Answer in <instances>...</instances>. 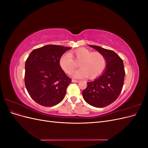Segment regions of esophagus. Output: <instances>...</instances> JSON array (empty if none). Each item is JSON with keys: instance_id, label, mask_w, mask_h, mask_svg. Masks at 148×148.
Segmentation results:
<instances>
[{"instance_id": "esophagus-1", "label": "esophagus", "mask_w": 148, "mask_h": 148, "mask_svg": "<svg viewBox=\"0 0 148 148\" xmlns=\"http://www.w3.org/2000/svg\"><path fill=\"white\" fill-rule=\"evenodd\" d=\"M71 82H72L73 83H78L79 81V80H76V79H72L71 80Z\"/></svg>"}]
</instances>
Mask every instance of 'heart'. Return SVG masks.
Instances as JSON below:
<instances>
[{
	"label": "heart",
	"mask_w": 148,
	"mask_h": 148,
	"mask_svg": "<svg viewBox=\"0 0 148 148\" xmlns=\"http://www.w3.org/2000/svg\"><path fill=\"white\" fill-rule=\"evenodd\" d=\"M74 59L73 60V59ZM79 64L81 69L71 73L75 78L87 77L94 79L104 71L106 66V59L102 53L93 52L86 48H79L69 53L62 55L59 65L65 73H70Z\"/></svg>",
	"instance_id": "1"
}]
</instances>
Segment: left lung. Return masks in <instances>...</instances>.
Returning <instances> with one entry per match:
<instances>
[{
    "label": "left lung",
    "mask_w": 148,
    "mask_h": 148,
    "mask_svg": "<svg viewBox=\"0 0 148 148\" xmlns=\"http://www.w3.org/2000/svg\"><path fill=\"white\" fill-rule=\"evenodd\" d=\"M89 46L104 56L106 66L100 77L87 83L83 97L89 105L104 107L117 99L122 91L125 75L123 62L113 51L97 46Z\"/></svg>",
    "instance_id": "left-lung-1"
}]
</instances>
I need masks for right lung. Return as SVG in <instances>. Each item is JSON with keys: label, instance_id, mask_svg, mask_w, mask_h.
<instances>
[{"label": "right lung", "instance_id": "add662e5", "mask_svg": "<svg viewBox=\"0 0 148 148\" xmlns=\"http://www.w3.org/2000/svg\"><path fill=\"white\" fill-rule=\"evenodd\" d=\"M70 47L46 45L30 53L25 63V84L31 97L39 104L52 107L60 103L71 79L59 65Z\"/></svg>", "mask_w": 148, "mask_h": 148}]
</instances>
